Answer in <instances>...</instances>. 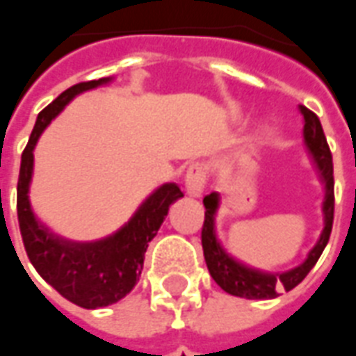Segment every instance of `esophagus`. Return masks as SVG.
<instances>
[{"label": "esophagus", "mask_w": 356, "mask_h": 356, "mask_svg": "<svg viewBox=\"0 0 356 356\" xmlns=\"http://www.w3.org/2000/svg\"><path fill=\"white\" fill-rule=\"evenodd\" d=\"M207 185V171L201 163H195L187 169V175H185V191L191 197H201L202 191Z\"/></svg>", "instance_id": "1"}]
</instances>
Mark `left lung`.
Segmentation results:
<instances>
[{
  "instance_id": "8db88e82",
  "label": "left lung",
  "mask_w": 356,
  "mask_h": 356,
  "mask_svg": "<svg viewBox=\"0 0 356 356\" xmlns=\"http://www.w3.org/2000/svg\"><path fill=\"white\" fill-rule=\"evenodd\" d=\"M301 116H303V145L307 154L313 159V165L317 169L319 181L323 183V230L319 234V240L315 242L307 258L286 272H264L258 268H250L244 262L230 256L220 240L216 236V215L220 209V193H211L202 199L204 204V225H202L201 240L202 252H204V262L211 272V276L220 288L230 296L246 298V300H274L280 291L293 289L303 277L312 272L315 262L319 260L321 252L325 250L329 234L333 228V211H335V195H333V159L331 152L325 140L323 128L319 118L307 110L305 106H300Z\"/></svg>"
}]
</instances>
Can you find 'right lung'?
<instances>
[{
    "label": "right lung",
    "mask_w": 356,
    "mask_h": 356,
    "mask_svg": "<svg viewBox=\"0 0 356 356\" xmlns=\"http://www.w3.org/2000/svg\"><path fill=\"white\" fill-rule=\"evenodd\" d=\"M108 82H112V76L74 84L37 116L29 143L21 155L17 181L19 230L29 260L47 284L84 309L112 305L134 289L141 276L147 244L165 220L169 207L183 197L175 183H163L141 202L124 227L104 238L88 242L58 236L35 216L29 189L37 141L74 96Z\"/></svg>",
    "instance_id": "1"
}]
</instances>
